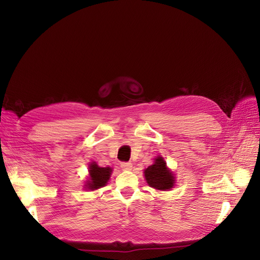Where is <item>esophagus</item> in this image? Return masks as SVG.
Returning <instances> with one entry per match:
<instances>
[{
    "instance_id": "obj_1",
    "label": "esophagus",
    "mask_w": 260,
    "mask_h": 260,
    "mask_svg": "<svg viewBox=\"0 0 260 260\" xmlns=\"http://www.w3.org/2000/svg\"><path fill=\"white\" fill-rule=\"evenodd\" d=\"M120 167L123 169V170H130L132 168V164L131 162H124L122 161L120 164Z\"/></svg>"
}]
</instances>
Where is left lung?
I'll return each mask as SVG.
<instances>
[{"instance_id":"8db88e82","label":"left lung","mask_w":260,"mask_h":260,"mask_svg":"<svg viewBox=\"0 0 260 260\" xmlns=\"http://www.w3.org/2000/svg\"><path fill=\"white\" fill-rule=\"evenodd\" d=\"M144 177L147 184L158 191H168L174 187L176 183L174 174L160 156L156 157L153 165L144 170Z\"/></svg>"}]
</instances>
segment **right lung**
Segmentation results:
<instances>
[{
	"mask_svg": "<svg viewBox=\"0 0 260 260\" xmlns=\"http://www.w3.org/2000/svg\"><path fill=\"white\" fill-rule=\"evenodd\" d=\"M112 171L111 167H100L95 161H92L89 165V179L85 181V190L95 191L106 185L107 181L111 178Z\"/></svg>",
	"mask_w": 260,
	"mask_h": 260,
	"instance_id": "obj_1",
	"label": "right lung"
}]
</instances>
